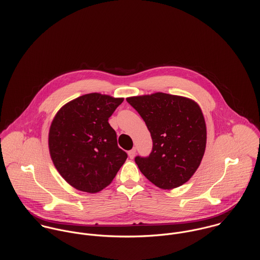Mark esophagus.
<instances>
[{
    "mask_svg": "<svg viewBox=\"0 0 260 260\" xmlns=\"http://www.w3.org/2000/svg\"><path fill=\"white\" fill-rule=\"evenodd\" d=\"M135 154H136V149L135 148L131 149V150L128 152V155H129V157H130L131 159L134 158Z\"/></svg>",
    "mask_w": 260,
    "mask_h": 260,
    "instance_id": "1",
    "label": "esophagus"
}]
</instances>
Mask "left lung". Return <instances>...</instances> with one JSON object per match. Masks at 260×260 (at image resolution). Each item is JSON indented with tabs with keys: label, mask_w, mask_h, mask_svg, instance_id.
Wrapping results in <instances>:
<instances>
[{
	"label": "left lung",
	"mask_w": 260,
	"mask_h": 260,
	"mask_svg": "<svg viewBox=\"0 0 260 260\" xmlns=\"http://www.w3.org/2000/svg\"><path fill=\"white\" fill-rule=\"evenodd\" d=\"M145 121L153 148L135 162L150 182L161 189L183 185L195 173L206 147V124L192 99L157 92L126 98Z\"/></svg>",
	"instance_id": "left-lung-1"
}]
</instances>
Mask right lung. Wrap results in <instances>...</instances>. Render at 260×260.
<instances>
[{
    "instance_id": "add662e5",
    "label": "right lung",
    "mask_w": 260,
    "mask_h": 260,
    "mask_svg": "<svg viewBox=\"0 0 260 260\" xmlns=\"http://www.w3.org/2000/svg\"><path fill=\"white\" fill-rule=\"evenodd\" d=\"M124 98L100 93L80 96L55 115L49 130L51 159L67 183L97 193L109 185L127 159L108 122Z\"/></svg>"
}]
</instances>
